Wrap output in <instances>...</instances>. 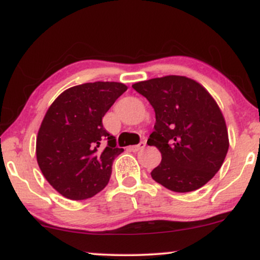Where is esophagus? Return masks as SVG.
Segmentation results:
<instances>
[{"label":"esophagus","instance_id":"34e87169","mask_svg":"<svg viewBox=\"0 0 260 260\" xmlns=\"http://www.w3.org/2000/svg\"><path fill=\"white\" fill-rule=\"evenodd\" d=\"M144 148H145V142H140L139 144L132 145V147H129V150L139 151V150H143V149H144Z\"/></svg>","mask_w":260,"mask_h":260}]
</instances>
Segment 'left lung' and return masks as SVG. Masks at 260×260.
Segmentation results:
<instances>
[{
  "label": "left lung",
  "instance_id": "1",
  "mask_svg": "<svg viewBox=\"0 0 260 260\" xmlns=\"http://www.w3.org/2000/svg\"><path fill=\"white\" fill-rule=\"evenodd\" d=\"M132 88L155 111L156 122L147 143L159 149L162 159L151 171L153 180L178 193L208 183L229 150L228 128L213 96L182 76L144 80Z\"/></svg>",
  "mask_w": 260,
  "mask_h": 260
}]
</instances>
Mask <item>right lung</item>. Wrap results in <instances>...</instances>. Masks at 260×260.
Here are the masks:
<instances>
[{"label": "right lung", "instance_id": "obj_1", "mask_svg": "<svg viewBox=\"0 0 260 260\" xmlns=\"http://www.w3.org/2000/svg\"><path fill=\"white\" fill-rule=\"evenodd\" d=\"M126 90L122 83H85L67 89L49 107L38 133L37 160L59 194L83 201L109 183L123 149L104 128L103 117Z\"/></svg>", "mask_w": 260, "mask_h": 260}]
</instances>
